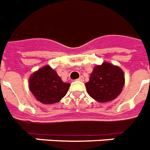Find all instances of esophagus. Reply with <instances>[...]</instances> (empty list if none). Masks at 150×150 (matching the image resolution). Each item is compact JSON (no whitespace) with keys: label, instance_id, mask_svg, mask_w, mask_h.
<instances>
[{"label":"esophagus","instance_id":"34e87169","mask_svg":"<svg viewBox=\"0 0 150 150\" xmlns=\"http://www.w3.org/2000/svg\"><path fill=\"white\" fill-rule=\"evenodd\" d=\"M77 80H78L79 81H84V79H83V76H80V77H79Z\"/></svg>","mask_w":150,"mask_h":150}]
</instances>
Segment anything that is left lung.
Masks as SVG:
<instances>
[{
    "mask_svg": "<svg viewBox=\"0 0 150 150\" xmlns=\"http://www.w3.org/2000/svg\"><path fill=\"white\" fill-rule=\"evenodd\" d=\"M124 75L119 67L108 62L96 65L91 74L89 81L85 83L87 93L98 102L113 100L122 91Z\"/></svg>",
    "mask_w": 150,
    "mask_h": 150,
    "instance_id": "left-lung-1",
    "label": "left lung"
}]
</instances>
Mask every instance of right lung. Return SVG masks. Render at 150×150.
I'll return each instance as SVG.
<instances>
[{
  "label": "right lung",
  "mask_w": 150,
  "mask_h": 150,
  "mask_svg": "<svg viewBox=\"0 0 150 150\" xmlns=\"http://www.w3.org/2000/svg\"><path fill=\"white\" fill-rule=\"evenodd\" d=\"M70 84L64 83L56 70L46 65L31 74L28 87L34 97L44 105L59 102L67 94Z\"/></svg>",
  "instance_id": "obj_1"
}]
</instances>
